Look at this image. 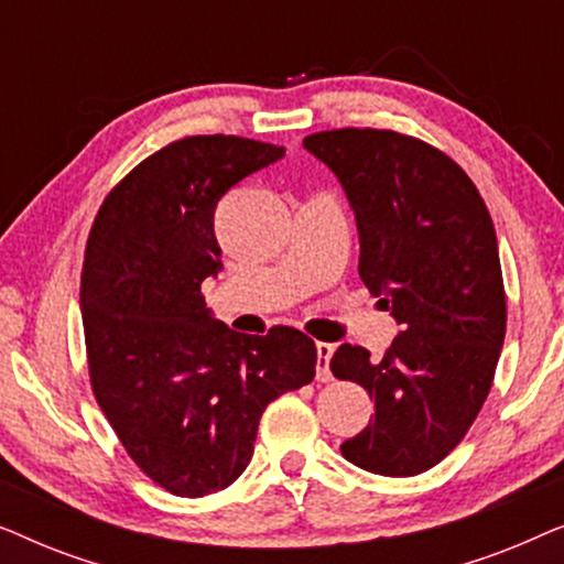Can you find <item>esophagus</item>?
Segmentation results:
<instances>
[{
	"instance_id": "34e87169",
	"label": "esophagus",
	"mask_w": 564,
	"mask_h": 564,
	"mask_svg": "<svg viewBox=\"0 0 564 564\" xmlns=\"http://www.w3.org/2000/svg\"><path fill=\"white\" fill-rule=\"evenodd\" d=\"M315 351H318V380L328 382L330 380V357H334V344H315Z\"/></svg>"
}]
</instances>
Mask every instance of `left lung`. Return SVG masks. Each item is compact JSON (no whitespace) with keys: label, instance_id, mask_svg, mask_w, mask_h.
I'll use <instances>...</instances> for the list:
<instances>
[{"label":"left lung","instance_id":"left-lung-1","mask_svg":"<svg viewBox=\"0 0 564 564\" xmlns=\"http://www.w3.org/2000/svg\"><path fill=\"white\" fill-rule=\"evenodd\" d=\"M341 182L359 230V276L398 336L382 359L341 344L338 380L375 400L341 454L367 473L411 477L462 442L488 398L506 336L498 238L473 180L434 145L395 130L307 135Z\"/></svg>","mask_w":564,"mask_h":564}]
</instances>
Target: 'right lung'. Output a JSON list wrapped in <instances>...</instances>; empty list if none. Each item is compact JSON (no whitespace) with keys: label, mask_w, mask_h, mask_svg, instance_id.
<instances>
[{"label":"right lung","mask_w":564,"mask_h":564,"mask_svg":"<svg viewBox=\"0 0 564 564\" xmlns=\"http://www.w3.org/2000/svg\"><path fill=\"white\" fill-rule=\"evenodd\" d=\"M282 156L249 138H182L141 161L91 226L79 292L91 390L130 459L180 498L236 482L264 408L315 377L313 338L238 334L203 297L223 269L220 197Z\"/></svg>","instance_id":"obj_1"}]
</instances>
